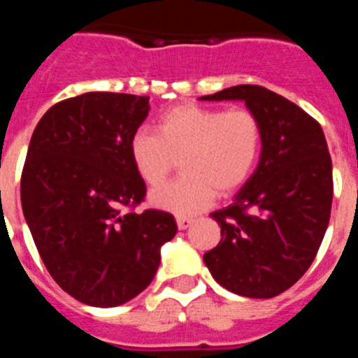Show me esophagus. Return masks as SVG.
I'll return each mask as SVG.
<instances>
[{
	"instance_id": "obj_1",
	"label": "esophagus",
	"mask_w": 358,
	"mask_h": 358,
	"mask_svg": "<svg viewBox=\"0 0 358 358\" xmlns=\"http://www.w3.org/2000/svg\"><path fill=\"white\" fill-rule=\"evenodd\" d=\"M176 220H177V227H179V229H188V227L192 226V224H194V218L177 217Z\"/></svg>"
}]
</instances>
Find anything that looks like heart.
Here are the masks:
<instances>
[{"instance_id": "obj_1", "label": "heart", "mask_w": 358, "mask_h": 358, "mask_svg": "<svg viewBox=\"0 0 358 358\" xmlns=\"http://www.w3.org/2000/svg\"><path fill=\"white\" fill-rule=\"evenodd\" d=\"M264 148V127L251 109L181 103L164 110L156 134L138 131L129 154L141 181L157 186L182 161L185 176L152 189L154 208L179 217L208 208L215 194L238 192L255 173Z\"/></svg>"}]
</instances>
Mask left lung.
Listing matches in <instances>:
<instances>
[{
    "label": "left lung",
    "mask_w": 358,
    "mask_h": 358,
    "mask_svg": "<svg viewBox=\"0 0 358 358\" xmlns=\"http://www.w3.org/2000/svg\"><path fill=\"white\" fill-rule=\"evenodd\" d=\"M201 100H243L264 127L252 177L229 206L211 213L222 238L204 264L231 292L274 297L308 271L327 233L334 179L324 132L301 107L262 85H233Z\"/></svg>",
    "instance_id": "left-lung-1"
}]
</instances>
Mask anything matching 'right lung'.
<instances>
[{
  "mask_svg": "<svg viewBox=\"0 0 358 358\" xmlns=\"http://www.w3.org/2000/svg\"><path fill=\"white\" fill-rule=\"evenodd\" d=\"M148 109V96L78 94L50 107L28 145L24 218L57 285L85 305L118 306L143 292L177 233L166 211H132L147 186L129 143Z\"/></svg>",
  "mask_w": 358,
  "mask_h": 358,
  "instance_id": "right-lung-1",
  "label": "right lung"
}]
</instances>
